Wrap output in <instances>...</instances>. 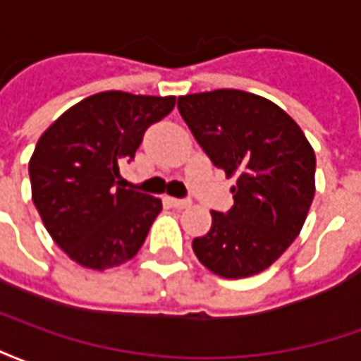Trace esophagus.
<instances>
[{
	"label": "esophagus",
	"mask_w": 361,
	"mask_h": 361,
	"mask_svg": "<svg viewBox=\"0 0 361 361\" xmlns=\"http://www.w3.org/2000/svg\"><path fill=\"white\" fill-rule=\"evenodd\" d=\"M170 203L176 209H188V207H191V201H188V199H170Z\"/></svg>",
	"instance_id": "1"
}]
</instances>
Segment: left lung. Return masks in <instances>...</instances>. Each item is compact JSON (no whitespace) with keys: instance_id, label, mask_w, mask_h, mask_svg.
<instances>
[{"instance_id":"obj_1","label":"left lung","mask_w":361,"mask_h":361,"mask_svg":"<svg viewBox=\"0 0 361 361\" xmlns=\"http://www.w3.org/2000/svg\"><path fill=\"white\" fill-rule=\"evenodd\" d=\"M178 110L212 164L235 178L234 207L211 211L193 240L197 259L222 279L259 274L290 247L315 195V152L280 106L245 90L178 98Z\"/></svg>"}]
</instances>
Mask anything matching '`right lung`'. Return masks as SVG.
<instances>
[{
    "label": "right lung",
    "instance_id": "right-lung-1",
    "mask_svg": "<svg viewBox=\"0 0 361 361\" xmlns=\"http://www.w3.org/2000/svg\"><path fill=\"white\" fill-rule=\"evenodd\" d=\"M173 104L176 96L98 92L63 111L36 142L32 203L77 265L106 271L141 250L162 201L121 188L119 162L135 157L147 127Z\"/></svg>",
    "mask_w": 361,
    "mask_h": 361
}]
</instances>
